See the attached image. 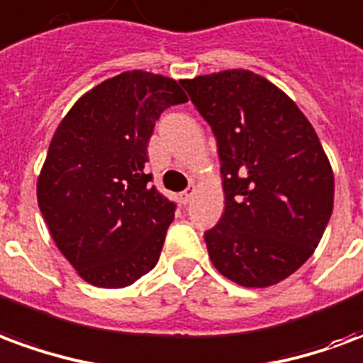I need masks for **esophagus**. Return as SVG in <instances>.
Listing matches in <instances>:
<instances>
[{
	"label": "esophagus",
	"instance_id": "1",
	"mask_svg": "<svg viewBox=\"0 0 363 363\" xmlns=\"http://www.w3.org/2000/svg\"><path fill=\"white\" fill-rule=\"evenodd\" d=\"M194 194H196V186H189V189L184 190L181 194V200H182V204H189L190 200L194 198Z\"/></svg>",
	"mask_w": 363,
	"mask_h": 363
}]
</instances>
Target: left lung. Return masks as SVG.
<instances>
[{
  "instance_id": "8db88e82",
  "label": "left lung",
  "mask_w": 363,
  "mask_h": 363,
  "mask_svg": "<svg viewBox=\"0 0 363 363\" xmlns=\"http://www.w3.org/2000/svg\"><path fill=\"white\" fill-rule=\"evenodd\" d=\"M181 83L218 140L225 208L204 235L212 264L245 288L286 280L315 252L335 204V174L315 128L249 69Z\"/></svg>"
}]
</instances>
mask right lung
<instances>
[{
    "label": "right lung",
    "mask_w": 363,
    "mask_h": 363,
    "mask_svg": "<svg viewBox=\"0 0 363 363\" xmlns=\"http://www.w3.org/2000/svg\"><path fill=\"white\" fill-rule=\"evenodd\" d=\"M179 82L132 69L82 95L54 132L36 198L54 243L96 288H126L157 264L174 204L145 174L155 120L186 103Z\"/></svg>",
    "instance_id": "right-lung-1"
}]
</instances>
